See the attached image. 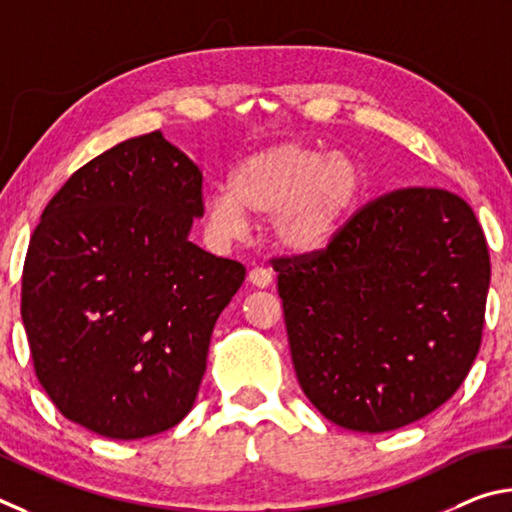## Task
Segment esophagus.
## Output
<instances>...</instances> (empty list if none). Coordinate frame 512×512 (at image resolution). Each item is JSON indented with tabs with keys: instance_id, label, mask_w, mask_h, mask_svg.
<instances>
[{
	"instance_id": "esophagus-1",
	"label": "esophagus",
	"mask_w": 512,
	"mask_h": 512,
	"mask_svg": "<svg viewBox=\"0 0 512 512\" xmlns=\"http://www.w3.org/2000/svg\"><path fill=\"white\" fill-rule=\"evenodd\" d=\"M249 283L256 285V288H267L272 283V272L263 265H256L249 270Z\"/></svg>"
}]
</instances>
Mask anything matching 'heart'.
Wrapping results in <instances>:
<instances>
[{
  "label": "heart",
  "mask_w": 512,
  "mask_h": 512,
  "mask_svg": "<svg viewBox=\"0 0 512 512\" xmlns=\"http://www.w3.org/2000/svg\"><path fill=\"white\" fill-rule=\"evenodd\" d=\"M364 168L348 152L303 141L276 143L233 170L229 191L206 200V218L222 238L245 231V213L274 218V236L292 251L324 249L364 191Z\"/></svg>",
  "instance_id": "obj_1"
}]
</instances>
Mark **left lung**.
<instances>
[{
  "mask_svg": "<svg viewBox=\"0 0 512 512\" xmlns=\"http://www.w3.org/2000/svg\"><path fill=\"white\" fill-rule=\"evenodd\" d=\"M292 364L335 425L391 432L450 400L479 353L490 254L472 206L398 188L324 249L274 256Z\"/></svg>",
  "mask_w": 512,
  "mask_h": 512,
  "instance_id": "8db88e82",
  "label": "left lung"
}]
</instances>
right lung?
<instances>
[{"label":"right lung","instance_id":"obj_1","mask_svg":"<svg viewBox=\"0 0 512 512\" xmlns=\"http://www.w3.org/2000/svg\"><path fill=\"white\" fill-rule=\"evenodd\" d=\"M202 173L161 132L87 161L44 206L22 270L33 369L65 418L130 441L191 411L245 265L188 240Z\"/></svg>","mask_w":512,"mask_h":512}]
</instances>
